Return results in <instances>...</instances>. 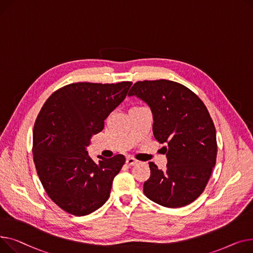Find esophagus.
<instances>
[{"mask_svg": "<svg viewBox=\"0 0 253 253\" xmlns=\"http://www.w3.org/2000/svg\"><path fill=\"white\" fill-rule=\"evenodd\" d=\"M138 162V160L137 159H135L133 157H127L126 158V163L128 166H133V165H136V163Z\"/></svg>", "mask_w": 253, "mask_h": 253, "instance_id": "1", "label": "esophagus"}]
</instances>
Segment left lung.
Segmentation results:
<instances>
[{
	"label": "left lung",
	"instance_id": "8db88e82",
	"mask_svg": "<svg viewBox=\"0 0 253 253\" xmlns=\"http://www.w3.org/2000/svg\"><path fill=\"white\" fill-rule=\"evenodd\" d=\"M128 96L148 104L154 138L167 143V169L149 162L144 194L169 209L190 204L201 195L215 166L216 133L209 110L188 87L168 80L137 82Z\"/></svg>",
	"mask_w": 253,
	"mask_h": 253
}]
</instances>
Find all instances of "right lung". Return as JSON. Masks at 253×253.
<instances>
[{
	"label": "right lung",
	"mask_w": 253,
	"mask_h": 253,
	"mask_svg": "<svg viewBox=\"0 0 253 253\" xmlns=\"http://www.w3.org/2000/svg\"><path fill=\"white\" fill-rule=\"evenodd\" d=\"M131 84H67L48 98L37 117L33 135L37 172L48 196L68 213L90 214L109 198L126 158L98 156L96 163L86 147L125 100Z\"/></svg>",
	"instance_id": "add662e5"
}]
</instances>
